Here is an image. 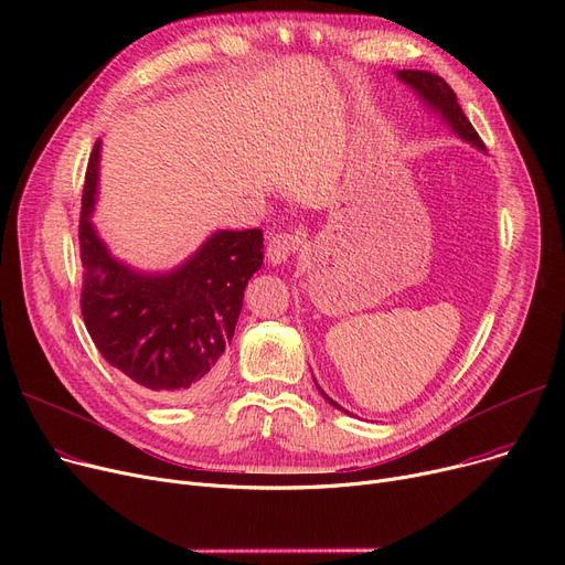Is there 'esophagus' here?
Returning <instances> with one entry per match:
<instances>
[{
  "mask_svg": "<svg viewBox=\"0 0 565 565\" xmlns=\"http://www.w3.org/2000/svg\"><path fill=\"white\" fill-rule=\"evenodd\" d=\"M298 235L292 233H275L270 235V241H267V247H265V256H267V263L273 265H281L284 260L290 258V254H295V249H298Z\"/></svg>",
  "mask_w": 565,
  "mask_h": 565,
  "instance_id": "1",
  "label": "esophagus"
}]
</instances>
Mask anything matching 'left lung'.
Wrapping results in <instances>:
<instances>
[{
  "label": "left lung",
  "instance_id": "1",
  "mask_svg": "<svg viewBox=\"0 0 565 565\" xmlns=\"http://www.w3.org/2000/svg\"><path fill=\"white\" fill-rule=\"evenodd\" d=\"M396 77L403 84H407L412 92L417 94V98L424 103V107L430 109L433 114H437L441 121L451 128V132H456L462 141L471 143L473 148H479V151H486L481 137L477 135V130L471 128L469 118L465 116L462 107L458 105L454 88L447 82H444L439 75L428 73V71H396ZM316 387H318V384H316ZM318 392L330 405H334L337 409H343L337 401H332L320 387H318ZM343 412L350 414L348 409H343Z\"/></svg>",
  "mask_w": 565,
  "mask_h": 565
}]
</instances>
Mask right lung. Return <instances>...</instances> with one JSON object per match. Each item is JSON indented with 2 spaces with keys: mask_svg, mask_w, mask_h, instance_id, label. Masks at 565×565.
Segmentation results:
<instances>
[{
  "mask_svg": "<svg viewBox=\"0 0 565 565\" xmlns=\"http://www.w3.org/2000/svg\"><path fill=\"white\" fill-rule=\"evenodd\" d=\"M100 146L86 167L79 215L84 324L103 358L137 387L171 403L194 401L217 382L247 281L263 265V233L220 228L167 273L118 260L92 222Z\"/></svg>",
  "mask_w": 565,
  "mask_h": 565,
  "instance_id": "add662e5",
  "label": "right lung"
}]
</instances>
